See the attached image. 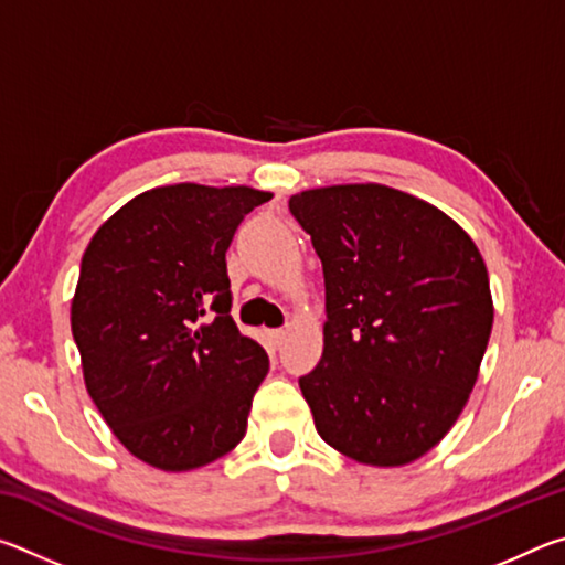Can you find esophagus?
<instances>
[{
  "label": "esophagus",
  "mask_w": 565,
  "mask_h": 565,
  "mask_svg": "<svg viewBox=\"0 0 565 565\" xmlns=\"http://www.w3.org/2000/svg\"><path fill=\"white\" fill-rule=\"evenodd\" d=\"M284 339H286V331L284 329H271L269 331V341H271L274 349H279L281 343H284Z\"/></svg>",
  "instance_id": "34e87169"
}]
</instances>
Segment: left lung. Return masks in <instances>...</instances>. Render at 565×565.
Listing matches in <instances>:
<instances>
[{
	"label": "left lung",
	"instance_id": "left-lung-1",
	"mask_svg": "<svg viewBox=\"0 0 565 565\" xmlns=\"http://www.w3.org/2000/svg\"><path fill=\"white\" fill-rule=\"evenodd\" d=\"M289 209L327 284L319 366L299 379L319 436L406 466L461 416L493 327L483 256L441 209L384 184L306 189Z\"/></svg>",
	"mask_w": 565,
	"mask_h": 565
}]
</instances>
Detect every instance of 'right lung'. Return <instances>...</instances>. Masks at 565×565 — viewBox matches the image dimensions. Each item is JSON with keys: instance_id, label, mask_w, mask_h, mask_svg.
Masks as SVG:
<instances>
[{"instance_id": "add662e5", "label": "right lung", "mask_w": 565, "mask_h": 565, "mask_svg": "<svg viewBox=\"0 0 565 565\" xmlns=\"http://www.w3.org/2000/svg\"><path fill=\"white\" fill-rule=\"evenodd\" d=\"M269 191L171 184L92 236L72 299L84 384L111 434L161 471L242 441L269 356L232 319L226 248Z\"/></svg>"}]
</instances>
